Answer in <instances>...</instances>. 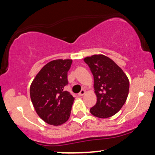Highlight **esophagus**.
<instances>
[{"label": "esophagus", "instance_id": "esophagus-1", "mask_svg": "<svg viewBox=\"0 0 155 155\" xmlns=\"http://www.w3.org/2000/svg\"><path fill=\"white\" fill-rule=\"evenodd\" d=\"M85 94H86V91H85L84 89H82V90L81 91V92H80L79 94H78V95H79V96H83V95H84Z\"/></svg>", "mask_w": 155, "mask_h": 155}]
</instances>
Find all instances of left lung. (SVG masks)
<instances>
[{"label":"left lung","mask_w":155,"mask_h":155,"mask_svg":"<svg viewBox=\"0 0 155 155\" xmlns=\"http://www.w3.org/2000/svg\"><path fill=\"white\" fill-rule=\"evenodd\" d=\"M94 76V92L97 103L90 109L97 117L114 115L124 106L129 90L126 74L112 60L104 54H94L84 58Z\"/></svg>","instance_id":"obj_1"}]
</instances>
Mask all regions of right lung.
<instances>
[{
  "label": "right lung",
  "mask_w": 155,
  "mask_h": 155,
  "mask_svg": "<svg viewBox=\"0 0 155 155\" xmlns=\"http://www.w3.org/2000/svg\"><path fill=\"white\" fill-rule=\"evenodd\" d=\"M72 60H54L40 70L30 86V97L40 117L53 126L69 120L74 99L64 90Z\"/></svg>",
  "instance_id": "obj_1"
}]
</instances>
